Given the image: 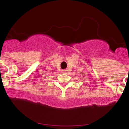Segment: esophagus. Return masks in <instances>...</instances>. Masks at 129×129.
<instances>
[{
  "mask_svg": "<svg viewBox=\"0 0 129 129\" xmlns=\"http://www.w3.org/2000/svg\"><path fill=\"white\" fill-rule=\"evenodd\" d=\"M62 72L63 73V74H66V73L67 72V70H62Z\"/></svg>",
  "mask_w": 129,
  "mask_h": 129,
  "instance_id": "obj_1",
  "label": "esophagus"
}]
</instances>
